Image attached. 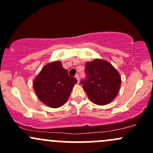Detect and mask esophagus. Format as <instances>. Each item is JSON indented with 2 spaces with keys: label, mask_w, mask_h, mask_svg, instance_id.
<instances>
[{
  "label": "esophagus",
  "mask_w": 153,
  "mask_h": 153,
  "mask_svg": "<svg viewBox=\"0 0 153 153\" xmlns=\"http://www.w3.org/2000/svg\"><path fill=\"white\" fill-rule=\"evenodd\" d=\"M75 78H76L77 79V82L79 83V76L78 74H76V76H75Z\"/></svg>",
  "instance_id": "esophagus-1"
}]
</instances>
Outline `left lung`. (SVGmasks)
<instances>
[{
    "instance_id": "left-lung-1",
    "label": "left lung",
    "mask_w": 153,
    "mask_h": 153,
    "mask_svg": "<svg viewBox=\"0 0 153 153\" xmlns=\"http://www.w3.org/2000/svg\"><path fill=\"white\" fill-rule=\"evenodd\" d=\"M86 80L81 82L83 89L93 103L103 106L111 103L119 93L121 76L109 62L95 59L85 63Z\"/></svg>"
}]
</instances>
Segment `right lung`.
Listing matches in <instances>:
<instances>
[{
    "mask_svg": "<svg viewBox=\"0 0 153 153\" xmlns=\"http://www.w3.org/2000/svg\"><path fill=\"white\" fill-rule=\"evenodd\" d=\"M77 80L70 76L60 61L45 65L34 79L33 86L39 99L51 108H58L68 101Z\"/></svg>",
    "mask_w": 153,
    "mask_h": 153,
    "instance_id": "add662e5",
    "label": "right lung"
}]
</instances>
